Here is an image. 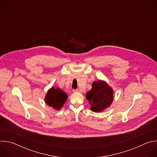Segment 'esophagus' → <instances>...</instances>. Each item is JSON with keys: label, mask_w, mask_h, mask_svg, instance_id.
<instances>
[{"label": "esophagus", "mask_w": 157, "mask_h": 157, "mask_svg": "<svg viewBox=\"0 0 157 157\" xmlns=\"http://www.w3.org/2000/svg\"><path fill=\"white\" fill-rule=\"evenodd\" d=\"M73 91L74 93H78V92L79 91V89H73Z\"/></svg>", "instance_id": "34e87169"}]
</instances>
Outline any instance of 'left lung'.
Here are the masks:
<instances>
[{
  "label": "left lung",
  "instance_id": "8db88e82",
  "mask_svg": "<svg viewBox=\"0 0 157 157\" xmlns=\"http://www.w3.org/2000/svg\"><path fill=\"white\" fill-rule=\"evenodd\" d=\"M86 99L91 105V110L99 113L113 102V91L105 81L99 80L93 83L92 89L86 94Z\"/></svg>",
  "mask_w": 157,
  "mask_h": 157
}]
</instances>
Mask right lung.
Segmentation results:
<instances>
[{
	"label": "right lung",
	"mask_w": 157,
	"mask_h": 157,
	"mask_svg": "<svg viewBox=\"0 0 157 157\" xmlns=\"http://www.w3.org/2000/svg\"><path fill=\"white\" fill-rule=\"evenodd\" d=\"M68 98L67 95L63 91L57 87H52L49 89L45 96V102L49 106L59 110L63 105Z\"/></svg>",
	"instance_id": "right-lung-1"
}]
</instances>
